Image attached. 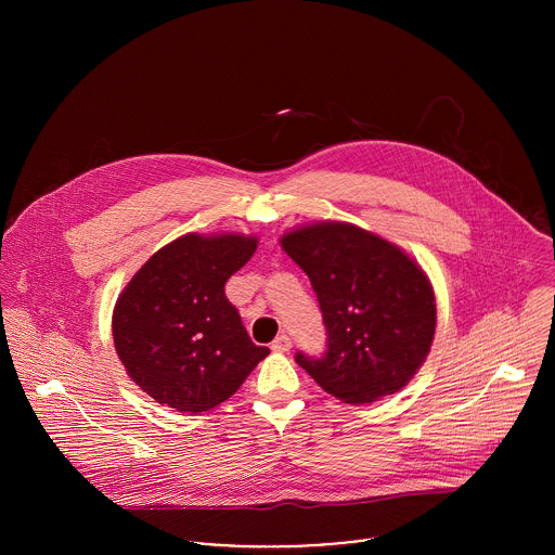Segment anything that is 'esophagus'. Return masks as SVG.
<instances>
[{"instance_id":"34e87169","label":"esophagus","mask_w":555,"mask_h":555,"mask_svg":"<svg viewBox=\"0 0 555 555\" xmlns=\"http://www.w3.org/2000/svg\"><path fill=\"white\" fill-rule=\"evenodd\" d=\"M291 346H293V341H291V337H288L286 333L278 335V337L271 341V350H275V352H288Z\"/></svg>"}]
</instances>
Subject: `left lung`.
I'll use <instances>...</instances> for the list:
<instances>
[{
    "instance_id": "left-lung-1",
    "label": "left lung",
    "mask_w": 555,
    "mask_h": 555,
    "mask_svg": "<svg viewBox=\"0 0 555 555\" xmlns=\"http://www.w3.org/2000/svg\"><path fill=\"white\" fill-rule=\"evenodd\" d=\"M317 293L326 348L295 361L346 403L393 396L423 365L436 299L425 273L397 245L363 229L322 222L282 237Z\"/></svg>"
}]
</instances>
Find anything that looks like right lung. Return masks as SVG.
<instances>
[{
  "instance_id": "add662e5",
  "label": "right lung",
  "mask_w": 555,
  "mask_h": 555,
  "mask_svg": "<svg viewBox=\"0 0 555 555\" xmlns=\"http://www.w3.org/2000/svg\"><path fill=\"white\" fill-rule=\"evenodd\" d=\"M256 251L243 235H185L158 249L124 288L113 339L128 376L158 403L205 412L237 391L269 354L224 286Z\"/></svg>"
}]
</instances>
